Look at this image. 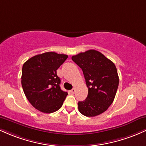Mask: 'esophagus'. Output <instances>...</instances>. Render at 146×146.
<instances>
[{
  "mask_svg": "<svg viewBox=\"0 0 146 146\" xmlns=\"http://www.w3.org/2000/svg\"><path fill=\"white\" fill-rule=\"evenodd\" d=\"M70 93H71V94H74L75 92H76V89H75V88H73V89L71 90H70Z\"/></svg>",
  "mask_w": 146,
  "mask_h": 146,
  "instance_id": "esophagus-1",
  "label": "esophagus"
}]
</instances>
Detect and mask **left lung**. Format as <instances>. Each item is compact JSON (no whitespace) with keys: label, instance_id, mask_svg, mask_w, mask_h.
I'll use <instances>...</instances> for the list:
<instances>
[{"label":"left lung","instance_id":"left-lung-1","mask_svg":"<svg viewBox=\"0 0 146 146\" xmlns=\"http://www.w3.org/2000/svg\"><path fill=\"white\" fill-rule=\"evenodd\" d=\"M83 70L88 96L78 103L79 112L86 117H95L106 111L112 104L119 86L117 68L99 51L90 50L72 56Z\"/></svg>","mask_w":146,"mask_h":146}]
</instances>
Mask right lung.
<instances>
[{"instance_id":"right-lung-1","label":"right lung","mask_w":146,"mask_h":146,"mask_svg":"<svg viewBox=\"0 0 146 146\" xmlns=\"http://www.w3.org/2000/svg\"><path fill=\"white\" fill-rule=\"evenodd\" d=\"M66 54L49 52L28 59L23 65L21 84L32 106L44 113H52L63 106L68 92L60 88L56 70L68 58Z\"/></svg>"}]
</instances>
